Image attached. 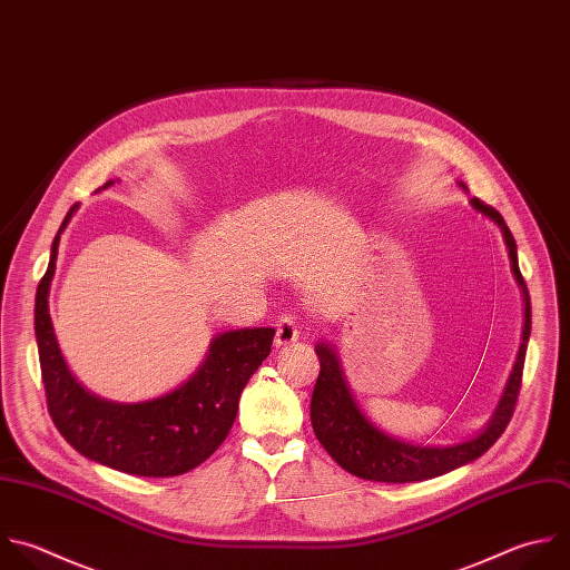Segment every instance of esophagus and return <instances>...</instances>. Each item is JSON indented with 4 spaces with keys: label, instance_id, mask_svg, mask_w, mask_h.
<instances>
[{
    "label": "esophagus",
    "instance_id": "obj_1",
    "mask_svg": "<svg viewBox=\"0 0 570 570\" xmlns=\"http://www.w3.org/2000/svg\"><path fill=\"white\" fill-rule=\"evenodd\" d=\"M298 325L292 316H281V321L276 323V347H285L298 341Z\"/></svg>",
    "mask_w": 570,
    "mask_h": 570
}]
</instances>
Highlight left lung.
<instances>
[{
  "label": "left lung",
  "mask_w": 570,
  "mask_h": 570,
  "mask_svg": "<svg viewBox=\"0 0 570 570\" xmlns=\"http://www.w3.org/2000/svg\"><path fill=\"white\" fill-rule=\"evenodd\" d=\"M463 187V183H459ZM465 189V187H463ZM470 205L490 218L503 234V243L508 247L510 267L517 285L523 294V330H521V345L512 365V372L505 381V387L501 392V399L488 419V423L470 439L450 443V445H419L410 443L396 436H390L387 432L379 430L358 407L345 372L341 367V358L332 343L318 341L316 343V356L321 361V372L314 385L312 405H309V419L316 439L327 450V454L347 472L367 479V481H383V483H407V481H423L432 476H441L450 470H456L474 459H479L505 430L517 394L521 387V372H523V358L530 336V298L525 283L519 272L517 263V245L514 238L492 207L483 205L481 200L472 198Z\"/></svg>",
  "instance_id": "8db88e82"
}]
</instances>
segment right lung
<instances>
[{
  "label": "right lung",
  "mask_w": 570,
  "mask_h": 570,
  "mask_svg": "<svg viewBox=\"0 0 570 570\" xmlns=\"http://www.w3.org/2000/svg\"><path fill=\"white\" fill-rule=\"evenodd\" d=\"M111 185L116 180L100 189ZM76 209L78 205L56 234L49 269L36 294V338L53 423L80 454L107 468L138 476L189 472L207 461L229 434L240 392L269 356L276 330L245 327L214 336L200 367L163 396L118 403L89 392L69 370L49 314L60 236Z\"/></svg>",
  "instance_id": "add662e5"
}]
</instances>
